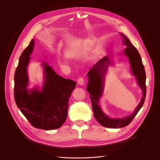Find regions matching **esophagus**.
I'll return each mask as SVG.
<instances>
[{"instance_id": "34e87169", "label": "esophagus", "mask_w": 160, "mask_h": 160, "mask_svg": "<svg viewBox=\"0 0 160 160\" xmlns=\"http://www.w3.org/2000/svg\"><path fill=\"white\" fill-rule=\"evenodd\" d=\"M78 83L79 85H83L84 84V78L83 77H79V78L78 79Z\"/></svg>"}]
</instances>
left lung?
Here are the masks:
<instances>
[{
	"label": "left lung",
	"mask_w": 160,
	"mask_h": 160,
	"mask_svg": "<svg viewBox=\"0 0 160 160\" xmlns=\"http://www.w3.org/2000/svg\"><path fill=\"white\" fill-rule=\"evenodd\" d=\"M121 35L123 38V43L126 46V48L123 51V54L128 57L132 73L136 77L138 83L143 91V97L138 106L132 115L123 118H109L101 109L99 101L103 91L104 75L108 67L111 63L109 61L110 57H103L93 65L88 72L89 81L86 89L90 94L89 97L91 100L92 109L93 111L95 118L102 126L109 128H121L129 125L132 122L135 116L137 115L140 109L142 108L146 95V75L141 56L136 48L130 42L129 38L122 33H121Z\"/></svg>",
	"instance_id": "1"
}]
</instances>
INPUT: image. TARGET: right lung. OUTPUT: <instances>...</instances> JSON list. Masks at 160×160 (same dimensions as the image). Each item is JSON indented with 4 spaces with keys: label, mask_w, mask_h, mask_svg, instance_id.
I'll return each mask as SVG.
<instances>
[{
    "label": "right lung",
    "mask_w": 160,
    "mask_h": 160,
    "mask_svg": "<svg viewBox=\"0 0 160 160\" xmlns=\"http://www.w3.org/2000/svg\"><path fill=\"white\" fill-rule=\"evenodd\" d=\"M34 44L32 39L19 58L14 77V100L33 127L44 130L58 129L66 121L69 99L76 83L57 75L51 67L44 62L42 89L28 90L27 66Z\"/></svg>",
    "instance_id": "1"
}]
</instances>
